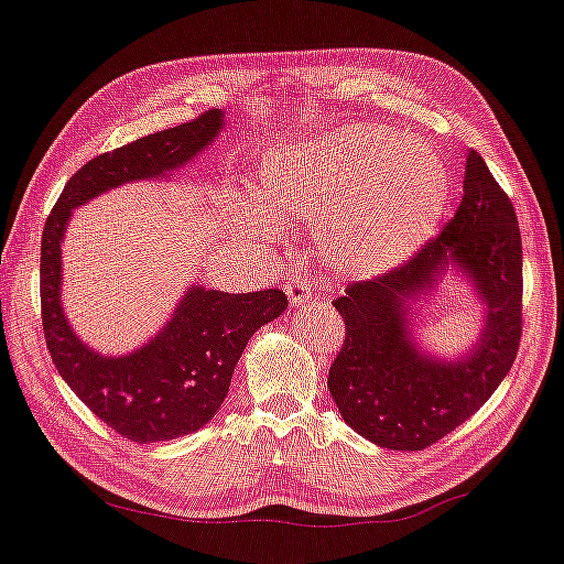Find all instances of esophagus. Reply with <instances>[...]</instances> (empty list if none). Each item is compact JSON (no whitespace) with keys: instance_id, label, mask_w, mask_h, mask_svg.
I'll return each instance as SVG.
<instances>
[{"instance_id":"esophagus-1","label":"esophagus","mask_w":564,"mask_h":564,"mask_svg":"<svg viewBox=\"0 0 564 564\" xmlns=\"http://www.w3.org/2000/svg\"><path fill=\"white\" fill-rule=\"evenodd\" d=\"M285 293H289V301L293 307H303L313 301L311 283H307V279H301V275L289 281V285H285Z\"/></svg>"}]
</instances>
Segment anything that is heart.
Here are the masks:
<instances>
[{
    "mask_svg": "<svg viewBox=\"0 0 564 564\" xmlns=\"http://www.w3.org/2000/svg\"><path fill=\"white\" fill-rule=\"evenodd\" d=\"M452 183L433 147L391 127L351 124L261 156L257 200L235 213L239 237L271 247L281 225H319L329 269L369 279L433 237Z\"/></svg>",
    "mask_w": 564,
    "mask_h": 564,
    "instance_id": "obj_1",
    "label": "heart"
}]
</instances>
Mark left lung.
<instances>
[{"instance_id": "1", "label": "left lung", "mask_w": 564, "mask_h": 564, "mask_svg": "<svg viewBox=\"0 0 564 564\" xmlns=\"http://www.w3.org/2000/svg\"><path fill=\"white\" fill-rule=\"evenodd\" d=\"M449 280L480 305L478 339L455 358L422 345L416 305ZM523 251L513 205L477 151L467 153L462 203L443 235L405 267L351 283L333 305L347 337L329 367L345 423L386 449L415 452L443 440L491 399L521 341Z\"/></svg>"}]
</instances>
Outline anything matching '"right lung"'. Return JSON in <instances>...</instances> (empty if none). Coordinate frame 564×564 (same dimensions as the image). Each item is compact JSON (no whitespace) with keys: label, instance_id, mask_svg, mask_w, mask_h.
Segmentation results:
<instances>
[{"label":"right lung","instance_id":"right-lung-1","mask_svg":"<svg viewBox=\"0 0 564 564\" xmlns=\"http://www.w3.org/2000/svg\"><path fill=\"white\" fill-rule=\"evenodd\" d=\"M225 129L209 109L187 124L156 131L77 171L55 203L41 241L43 333L55 369L77 399L131 443L197 433L225 403L241 351L259 327L289 307L279 289L225 293L187 285L159 333L127 355H102L75 333L63 307V239L73 209L134 181H169Z\"/></svg>","mask_w":564,"mask_h":564}]
</instances>
